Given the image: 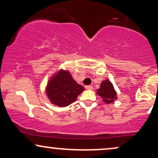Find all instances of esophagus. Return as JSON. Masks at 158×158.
I'll list each match as a JSON object with an SVG mask.
<instances>
[{"instance_id": "obj_1", "label": "esophagus", "mask_w": 158, "mask_h": 158, "mask_svg": "<svg viewBox=\"0 0 158 158\" xmlns=\"http://www.w3.org/2000/svg\"><path fill=\"white\" fill-rule=\"evenodd\" d=\"M85 88L87 90H93V86L92 85H87V86H85Z\"/></svg>"}]
</instances>
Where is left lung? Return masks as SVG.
Returning <instances> with one entry per match:
<instances>
[{"label":"left lung","instance_id":"8db88e82","mask_svg":"<svg viewBox=\"0 0 158 158\" xmlns=\"http://www.w3.org/2000/svg\"><path fill=\"white\" fill-rule=\"evenodd\" d=\"M97 94L102 97V101L106 104H110L117 99V92L114 85L108 79L102 81L100 87L97 90Z\"/></svg>","mask_w":158,"mask_h":158}]
</instances>
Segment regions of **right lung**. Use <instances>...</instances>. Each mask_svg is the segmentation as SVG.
<instances>
[{"mask_svg":"<svg viewBox=\"0 0 158 158\" xmlns=\"http://www.w3.org/2000/svg\"><path fill=\"white\" fill-rule=\"evenodd\" d=\"M84 90V87L74 80L70 72L62 69L50 77L46 87L50 102L59 107H66L74 102Z\"/></svg>","mask_w":158,"mask_h":158,"instance_id":"obj_1","label":"right lung"}]
</instances>
